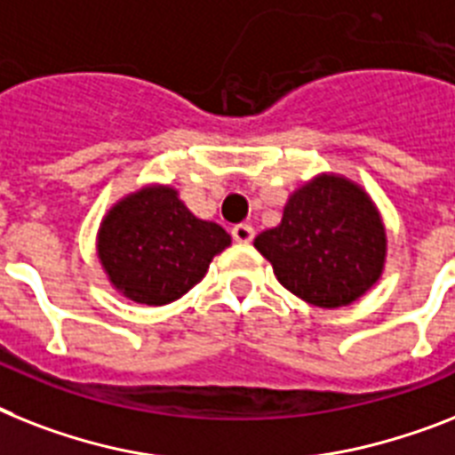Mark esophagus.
<instances>
[{
  "label": "esophagus",
  "instance_id": "34e87169",
  "mask_svg": "<svg viewBox=\"0 0 455 455\" xmlns=\"http://www.w3.org/2000/svg\"><path fill=\"white\" fill-rule=\"evenodd\" d=\"M253 236H255V232H253V228H251V225L239 223V225H235V228H232V239H235V242L249 243V242H253Z\"/></svg>",
  "mask_w": 455,
  "mask_h": 455
}]
</instances>
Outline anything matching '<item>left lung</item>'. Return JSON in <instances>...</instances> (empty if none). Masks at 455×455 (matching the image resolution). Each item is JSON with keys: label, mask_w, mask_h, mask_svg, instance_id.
<instances>
[{"label": "left lung", "mask_w": 455, "mask_h": 455, "mask_svg": "<svg viewBox=\"0 0 455 455\" xmlns=\"http://www.w3.org/2000/svg\"><path fill=\"white\" fill-rule=\"evenodd\" d=\"M253 246L292 295L339 309L363 298L384 272L386 228L358 183L318 174L288 197L281 223L255 236Z\"/></svg>", "instance_id": "obj_1"}]
</instances>
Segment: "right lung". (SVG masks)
<instances>
[{"label": "right lung", "mask_w": 455, "mask_h": 455, "mask_svg": "<svg viewBox=\"0 0 455 455\" xmlns=\"http://www.w3.org/2000/svg\"><path fill=\"white\" fill-rule=\"evenodd\" d=\"M232 243L219 223L197 219L172 186L148 183L116 202L97 232V258L111 286L137 304L183 298Z\"/></svg>", "instance_id": "right-lung-1"}]
</instances>
